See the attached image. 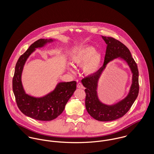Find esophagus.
<instances>
[{
    "label": "esophagus",
    "instance_id": "1",
    "mask_svg": "<svg viewBox=\"0 0 154 154\" xmlns=\"http://www.w3.org/2000/svg\"><path fill=\"white\" fill-rule=\"evenodd\" d=\"M77 88H81V89H83V88H84V87L83 85L82 84V83H81V82H79V83H78V84H77Z\"/></svg>",
    "mask_w": 154,
    "mask_h": 154
}]
</instances>
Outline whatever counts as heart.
Returning <instances> with one entry per match:
<instances>
[{
  "instance_id": "obj_1",
  "label": "heart",
  "mask_w": 154,
  "mask_h": 154,
  "mask_svg": "<svg viewBox=\"0 0 154 154\" xmlns=\"http://www.w3.org/2000/svg\"><path fill=\"white\" fill-rule=\"evenodd\" d=\"M103 56L101 53L96 51L92 46H85L79 48L72 56V63L77 66H83L84 73L92 75L98 72L101 67ZM70 70L73 72L72 68Z\"/></svg>"
}]
</instances>
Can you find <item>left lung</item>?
Here are the masks:
<instances>
[{"label":"left lung","mask_w":154,"mask_h":154,"mask_svg":"<svg viewBox=\"0 0 154 154\" xmlns=\"http://www.w3.org/2000/svg\"><path fill=\"white\" fill-rule=\"evenodd\" d=\"M107 44L104 65L97 73L84 78L81 82L85 87V107L89 114L97 120L109 122L123 117L130 110L139 93V71L128 48L120 42L112 37L102 36ZM125 60L132 73V85L127 96L117 103L108 105L103 103L97 96L99 79L107 64L115 58Z\"/></svg>","instance_id":"1"}]
</instances>
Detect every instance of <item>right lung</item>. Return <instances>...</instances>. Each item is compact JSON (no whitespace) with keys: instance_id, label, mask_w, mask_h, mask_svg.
<instances>
[{"instance_id":"right-lung-1","label":"right lung","mask_w":154,"mask_h":154,"mask_svg":"<svg viewBox=\"0 0 154 154\" xmlns=\"http://www.w3.org/2000/svg\"><path fill=\"white\" fill-rule=\"evenodd\" d=\"M54 41V39H40L31 44L20 57L12 80L13 92L19 109L25 116L40 121H51L60 115L76 88V81L59 82L53 91L41 97L29 95L23 89L21 77L28 58L36 48Z\"/></svg>"}]
</instances>
